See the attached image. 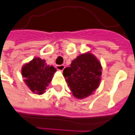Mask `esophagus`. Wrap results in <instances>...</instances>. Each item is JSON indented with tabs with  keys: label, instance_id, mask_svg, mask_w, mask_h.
Wrapping results in <instances>:
<instances>
[{
	"label": "esophagus",
	"instance_id": "esophagus-1",
	"mask_svg": "<svg viewBox=\"0 0 135 135\" xmlns=\"http://www.w3.org/2000/svg\"><path fill=\"white\" fill-rule=\"evenodd\" d=\"M65 66L64 65H57L56 66V68H57V70H59V71H62V70L65 69Z\"/></svg>",
	"mask_w": 135,
	"mask_h": 135
}]
</instances>
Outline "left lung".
<instances>
[{"label": "left lung", "instance_id": "left-lung-1", "mask_svg": "<svg viewBox=\"0 0 135 135\" xmlns=\"http://www.w3.org/2000/svg\"><path fill=\"white\" fill-rule=\"evenodd\" d=\"M101 63L90 52L80 55L65 68L63 75L73 95L83 99L91 95L101 82Z\"/></svg>", "mask_w": 135, "mask_h": 135}]
</instances>
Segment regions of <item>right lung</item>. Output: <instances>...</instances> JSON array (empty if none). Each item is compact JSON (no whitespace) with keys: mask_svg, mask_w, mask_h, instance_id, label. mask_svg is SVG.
<instances>
[{"mask_svg":"<svg viewBox=\"0 0 135 135\" xmlns=\"http://www.w3.org/2000/svg\"><path fill=\"white\" fill-rule=\"evenodd\" d=\"M56 68L46 65V61L34 58L22 68L24 81L32 92L42 95L53 77Z\"/></svg>","mask_w":135,"mask_h":135,"instance_id":"obj_1","label":"right lung"}]
</instances>
